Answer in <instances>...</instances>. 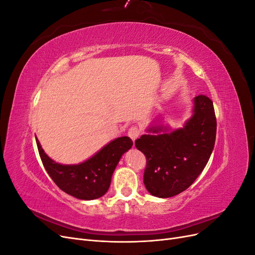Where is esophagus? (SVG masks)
<instances>
[{
	"instance_id": "34e87169",
	"label": "esophagus",
	"mask_w": 255,
	"mask_h": 255,
	"mask_svg": "<svg viewBox=\"0 0 255 255\" xmlns=\"http://www.w3.org/2000/svg\"><path fill=\"white\" fill-rule=\"evenodd\" d=\"M128 135L129 136L130 139H132L133 141H135L138 137L140 136V129L138 128L137 127H132L129 128L128 132Z\"/></svg>"
}]
</instances>
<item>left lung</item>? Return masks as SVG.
Returning <instances> with one entry per match:
<instances>
[{
	"mask_svg": "<svg viewBox=\"0 0 255 255\" xmlns=\"http://www.w3.org/2000/svg\"><path fill=\"white\" fill-rule=\"evenodd\" d=\"M160 121H154L135 146L146 157V190L154 197L170 198L187 189L203 171L214 150L217 122L206 96L194 98L191 116L182 128L172 129Z\"/></svg>",
	"mask_w": 255,
	"mask_h": 255,
	"instance_id": "1",
	"label": "left lung"
}]
</instances>
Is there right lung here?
Masks as SVG:
<instances>
[{"instance_id":"1","label":"right lung","mask_w":255,"mask_h":255,"mask_svg":"<svg viewBox=\"0 0 255 255\" xmlns=\"http://www.w3.org/2000/svg\"><path fill=\"white\" fill-rule=\"evenodd\" d=\"M36 142L42 164L54 183L66 194L80 200H95L106 194L121 156L133 145L129 137H118L83 163L63 165L45 154L37 137Z\"/></svg>"}]
</instances>
